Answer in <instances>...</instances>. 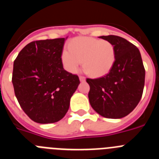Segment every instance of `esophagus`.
I'll list each match as a JSON object with an SVG mask.
<instances>
[{"label":"esophagus","instance_id":"obj_1","mask_svg":"<svg viewBox=\"0 0 159 159\" xmlns=\"http://www.w3.org/2000/svg\"><path fill=\"white\" fill-rule=\"evenodd\" d=\"M80 82H84V81L86 80V79L84 76H80Z\"/></svg>","mask_w":159,"mask_h":159}]
</instances>
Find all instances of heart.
Returning <instances> with one entry per match:
<instances>
[{"mask_svg":"<svg viewBox=\"0 0 159 159\" xmlns=\"http://www.w3.org/2000/svg\"><path fill=\"white\" fill-rule=\"evenodd\" d=\"M67 48L68 50L61 52L60 61L69 73L76 72L83 60L84 71L91 76L99 78L107 75L116 63V48L107 40L79 36L72 39Z\"/></svg>","mask_w":159,"mask_h":159,"instance_id":"heart-1","label":"heart"}]
</instances>
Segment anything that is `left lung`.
<instances>
[{"instance_id":"obj_1","label":"left lung","mask_w":159,"mask_h":159,"mask_svg":"<svg viewBox=\"0 0 159 159\" xmlns=\"http://www.w3.org/2000/svg\"><path fill=\"white\" fill-rule=\"evenodd\" d=\"M116 48V60L107 75L87 79L89 84L90 104L101 116L121 119L139 102L145 83V69L136 46L118 36H102Z\"/></svg>"}]
</instances>
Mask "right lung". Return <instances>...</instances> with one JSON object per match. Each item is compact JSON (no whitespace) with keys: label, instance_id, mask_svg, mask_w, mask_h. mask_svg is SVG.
Here are the masks:
<instances>
[{"label":"right lung","instance_id":"add662e5","mask_svg":"<svg viewBox=\"0 0 159 159\" xmlns=\"http://www.w3.org/2000/svg\"><path fill=\"white\" fill-rule=\"evenodd\" d=\"M66 39L31 42L13 63L15 95L25 114L36 123L62 119L80 84L79 77L65 71L60 61Z\"/></svg>","mask_w":159,"mask_h":159}]
</instances>
